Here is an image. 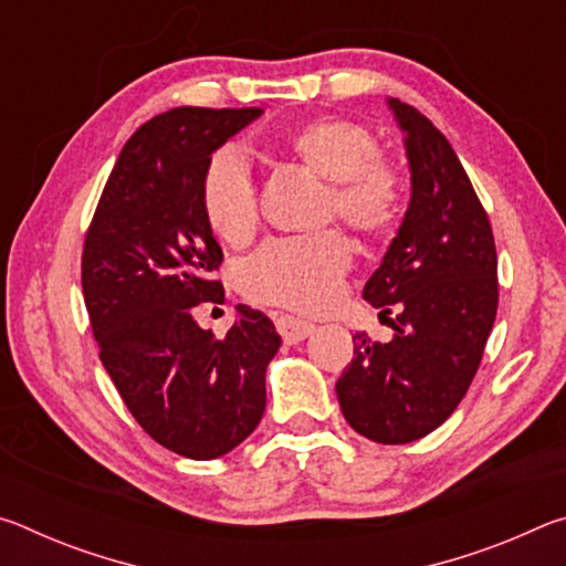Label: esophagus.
Returning a JSON list of instances; mask_svg holds the SVG:
<instances>
[{
    "label": "esophagus",
    "instance_id": "obj_1",
    "mask_svg": "<svg viewBox=\"0 0 566 566\" xmlns=\"http://www.w3.org/2000/svg\"><path fill=\"white\" fill-rule=\"evenodd\" d=\"M276 329H280L282 339L286 344H300L302 339H306L314 332V324L290 317V314H286V317H276Z\"/></svg>",
    "mask_w": 566,
    "mask_h": 566
}]
</instances>
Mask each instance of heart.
I'll use <instances>...</instances> for the list:
<instances>
[{
	"instance_id": "obj_1",
	"label": "heart",
	"mask_w": 566,
	"mask_h": 566,
	"mask_svg": "<svg viewBox=\"0 0 566 566\" xmlns=\"http://www.w3.org/2000/svg\"><path fill=\"white\" fill-rule=\"evenodd\" d=\"M294 157L329 181V209L361 234H385L399 217V177L375 157L377 142L349 119H317L290 137ZM202 212L227 244H244L260 224L256 191L247 159L224 147L202 177ZM352 264V247L339 232L272 239L242 266V290L262 304L322 312L337 300Z\"/></svg>"
}]
</instances>
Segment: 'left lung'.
<instances>
[{"instance_id":"left-lung-1","label":"left lung","mask_w":566,"mask_h":566,"mask_svg":"<svg viewBox=\"0 0 566 566\" xmlns=\"http://www.w3.org/2000/svg\"><path fill=\"white\" fill-rule=\"evenodd\" d=\"M387 107L405 134L411 197L361 296L395 337L379 344L354 334L337 399L354 432L407 444L434 432L467 395L500 292L490 217L452 145L409 104L389 97Z\"/></svg>"}]
</instances>
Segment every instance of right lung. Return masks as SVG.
Instances as JSON below:
<instances>
[{"label":"right lung","mask_w":566,"mask_h":566,"mask_svg":"<svg viewBox=\"0 0 566 566\" xmlns=\"http://www.w3.org/2000/svg\"><path fill=\"white\" fill-rule=\"evenodd\" d=\"M260 114L177 107L142 124L84 239L82 290L104 369L155 442L199 462L232 452L260 424L266 364L282 344L247 304L222 339L191 317V306L224 302L209 280L222 249L202 212L205 169Z\"/></svg>","instance_id":"obj_1"}]
</instances>
